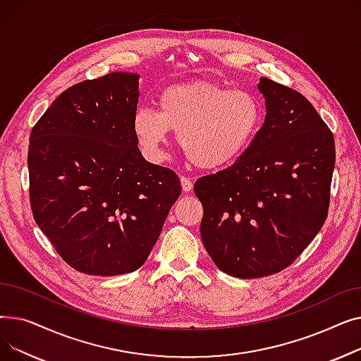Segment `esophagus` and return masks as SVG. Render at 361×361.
<instances>
[{"label":"esophagus","mask_w":361,"mask_h":361,"mask_svg":"<svg viewBox=\"0 0 361 361\" xmlns=\"http://www.w3.org/2000/svg\"><path fill=\"white\" fill-rule=\"evenodd\" d=\"M180 181H181V188H183V192H184V193L192 192V188H193V181H192L190 178L181 177V178H180Z\"/></svg>","instance_id":"1"}]
</instances>
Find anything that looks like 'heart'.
I'll use <instances>...</instances> for the list:
<instances>
[{
	"mask_svg": "<svg viewBox=\"0 0 361 361\" xmlns=\"http://www.w3.org/2000/svg\"><path fill=\"white\" fill-rule=\"evenodd\" d=\"M159 112L140 106L133 116V133L146 158L162 162L171 130L185 155L203 169L234 164L253 142L262 108L253 93L207 80L180 83L159 94Z\"/></svg>",
	"mask_w": 361,
	"mask_h": 361,
	"instance_id": "heart-1",
	"label": "heart"
}]
</instances>
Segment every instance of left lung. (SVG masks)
I'll return each mask as SVG.
<instances>
[{"label": "left lung", "instance_id": "8db88e82", "mask_svg": "<svg viewBox=\"0 0 361 361\" xmlns=\"http://www.w3.org/2000/svg\"><path fill=\"white\" fill-rule=\"evenodd\" d=\"M267 116L249 149L228 168L195 184L207 255L230 276L252 279L286 269L324 225L335 142L297 90L260 78Z\"/></svg>", "mask_w": 361, "mask_h": 361}]
</instances>
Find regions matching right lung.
<instances>
[{
	"mask_svg": "<svg viewBox=\"0 0 361 361\" xmlns=\"http://www.w3.org/2000/svg\"><path fill=\"white\" fill-rule=\"evenodd\" d=\"M137 73L116 71L64 90L30 133L36 224L75 271H137L180 197L174 171L147 162L133 133Z\"/></svg>",
	"mask_w": 361,
	"mask_h": 361,
	"instance_id": "obj_1",
	"label": "right lung"
}]
</instances>
